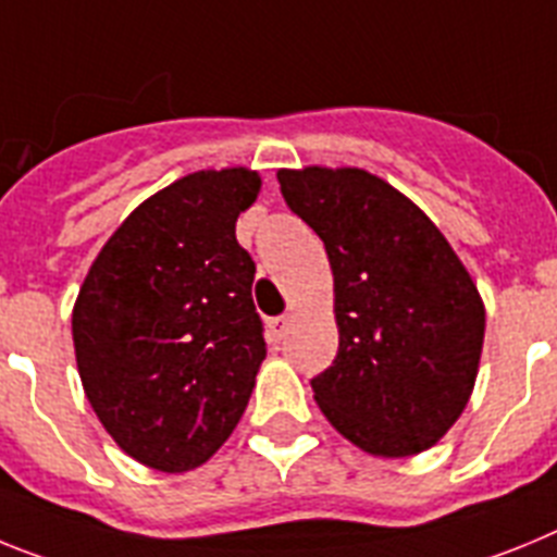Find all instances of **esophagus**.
I'll return each mask as SVG.
<instances>
[{"instance_id": "obj_1", "label": "esophagus", "mask_w": 557, "mask_h": 557, "mask_svg": "<svg viewBox=\"0 0 557 557\" xmlns=\"http://www.w3.org/2000/svg\"><path fill=\"white\" fill-rule=\"evenodd\" d=\"M288 325H292V317L269 319V336H272V342H280L288 333Z\"/></svg>"}]
</instances>
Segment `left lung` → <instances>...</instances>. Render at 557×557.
Returning a JSON list of instances; mask_svg holds the SVG:
<instances>
[{
  "mask_svg": "<svg viewBox=\"0 0 557 557\" xmlns=\"http://www.w3.org/2000/svg\"><path fill=\"white\" fill-rule=\"evenodd\" d=\"M280 193L325 244L338 350L313 375L325 418L375 457L434 446L480 370L485 308L418 205L359 168L280 171Z\"/></svg>",
  "mask_w": 557,
  "mask_h": 557,
  "instance_id": "1",
  "label": "left lung"
}]
</instances>
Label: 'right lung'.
<instances>
[{
	"label": "right lung",
	"mask_w": 557,
	"mask_h": 557,
	"mask_svg": "<svg viewBox=\"0 0 557 557\" xmlns=\"http://www.w3.org/2000/svg\"><path fill=\"white\" fill-rule=\"evenodd\" d=\"M258 190L246 168L178 178L120 224L81 285L72 338L86 398L143 466H201L249 404L265 338L235 221Z\"/></svg>",
	"instance_id": "add662e5"
}]
</instances>
